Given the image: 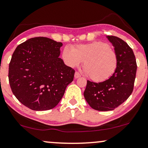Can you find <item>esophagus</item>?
Returning <instances> with one entry per match:
<instances>
[{
  "mask_svg": "<svg viewBox=\"0 0 148 148\" xmlns=\"http://www.w3.org/2000/svg\"><path fill=\"white\" fill-rule=\"evenodd\" d=\"M75 79H77V78H79L80 77H81V75L78 72H75Z\"/></svg>",
  "mask_w": 148,
  "mask_h": 148,
  "instance_id": "34e87169",
  "label": "esophagus"
}]
</instances>
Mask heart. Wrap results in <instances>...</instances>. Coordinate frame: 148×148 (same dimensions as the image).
I'll use <instances>...</instances> for the list:
<instances>
[{
  "label": "heart",
  "instance_id": "1",
  "mask_svg": "<svg viewBox=\"0 0 148 148\" xmlns=\"http://www.w3.org/2000/svg\"><path fill=\"white\" fill-rule=\"evenodd\" d=\"M62 56L70 67L79 66L84 61V71L92 80L103 82L111 77L118 66V56L108 43L94 41L78 44L72 48L65 46Z\"/></svg>",
  "mask_w": 148,
  "mask_h": 148
}]
</instances>
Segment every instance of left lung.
<instances>
[{"instance_id":"obj_1","label":"left lung","mask_w":148,"mask_h":148,"mask_svg":"<svg viewBox=\"0 0 148 148\" xmlns=\"http://www.w3.org/2000/svg\"><path fill=\"white\" fill-rule=\"evenodd\" d=\"M118 56V66L113 75L103 82L87 81L84 97L92 108L106 112L122 104L133 92L137 62L133 49L115 36H107Z\"/></svg>"}]
</instances>
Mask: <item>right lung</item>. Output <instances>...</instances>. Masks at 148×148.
Wrapping results in <instances>:
<instances>
[{"instance_id": "obj_1", "label": "right lung", "mask_w": 148, "mask_h": 148, "mask_svg": "<svg viewBox=\"0 0 148 148\" xmlns=\"http://www.w3.org/2000/svg\"><path fill=\"white\" fill-rule=\"evenodd\" d=\"M61 42L43 36L19 45L9 66V82L17 99L34 111L49 110L58 104L75 70L60 58Z\"/></svg>"}]
</instances>
